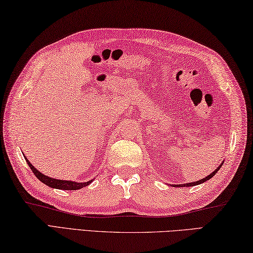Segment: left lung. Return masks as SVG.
<instances>
[{
    "mask_svg": "<svg viewBox=\"0 0 253 253\" xmlns=\"http://www.w3.org/2000/svg\"><path fill=\"white\" fill-rule=\"evenodd\" d=\"M222 166V165H221ZM221 166H219L218 168H216V169L212 172V173H210L209 175L208 176H206V178H203L202 180H199V181H196V182H192V183H185V184H174L173 187H194V185H198V184H200V183H203V182H206V181H208L209 179H211L212 176H213L216 172L219 171V169L221 168Z\"/></svg>",
    "mask_w": 253,
    "mask_h": 253,
    "instance_id": "left-lung-1",
    "label": "left lung"
}]
</instances>
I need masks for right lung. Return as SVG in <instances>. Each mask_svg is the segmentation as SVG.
Here are the masks:
<instances>
[{
  "mask_svg": "<svg viewBox=\"0 0 253 253\" xmlns=\"http://www.w3.org/2000/svg\"><path fill=\"white\" fill-rule=\"evenodd\" d=\"M25 161L28 162L29 167L31 168V170L33 171L34 175L37 176V178L43 182L44 184L48 185V187L51 188H54V189H60V190H79V189H82L83 187H86V185L90 184L93 180L87 181V182H74V181H68V180H57V179H53L50 178V176L47 175H44L42 174L41 172L38 171L35 168L32 166V163H31L28 159L25 158Z\"/></svg>",
  "mask_w": 253,
  "mask_h": 253,
  "instance_id": "add662e5",
  "label": "right lung"
}]
</instances>
